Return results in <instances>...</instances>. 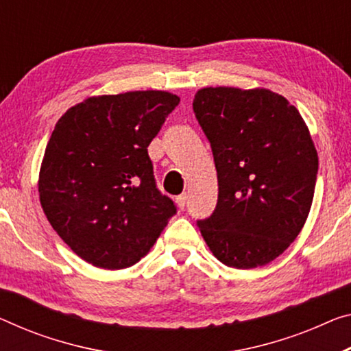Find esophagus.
Returning <instances> with one entry per match:
<instances>
[{"label": "esophagus", "instance_id": "34e87169", "mask_svg": "<svg viewBox=\"0 0 351 351\" xmlns=\"http://www.w3.org/2000/svg\"><path fill=\"white\" fill-rule=\"evenodd\" d=\"M186 199H188V196H186V193H182V194H179V196H177V197H176V202H177V206H179L180 208H185Z\"/></svg>", "mask_w": 351, "mask_h": 351}]
</instances>
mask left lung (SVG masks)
<instances>
[{
    "instance_id": "1",
    "label": "left lung",
    "mask_w": 351,
    "mask_h": 351,
    "mask_svg": "<svg viewBox=\"0 0 351 351\" xmlns=\"http://www.w3.org/2000/svg\"><path fill=\"white\" fill-rule=\"evenodd\" d=\"M193 110L218 172L217 208L197 228L224 265H267L309 215L319 171L309 128L285 97L263 88H202Z\"/></svg>"
}]
</instances>
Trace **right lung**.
Returning a JSON list of instances; mask_svg holds the SVG:
<instances>
[{
	"label": "right lung",
	"mask_w": 351,
	"mask_h": 351,
	"mask_svg": "<svg viewBox=\"0 0 351 351\" xmlns=\"http://www.w3.org/2000/svg\"><path fill=\"white\" fill-rule=\"evenodd\" d=\"M179 101L166 90L94 95L56 122L40 165V206L90 265H134L176 213L155 185L147 147Z\"/></svg>",
	"instance_id": "add662e5"
}]
</instances>
